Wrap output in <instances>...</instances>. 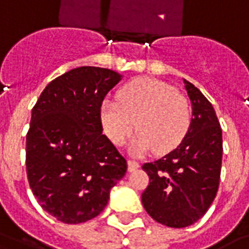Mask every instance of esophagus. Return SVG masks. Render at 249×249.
Instances as JSON below:
<instances>
[{
  "mask_svg": "<svg viewBox=\"0 0 249 249\" xmlns=\"http://www.w3.org/2000/svg\"><path fill=\"white\" fill-rule=\"evenodd\" d=\"M140 168V164L137 161H133V160H128V171L129 172H133L136 169H139Z\"/></svg>",
  "mask_w": 249,
  "mask_h": 249,
  "instance_id": "esophagus-1",
  "label": "esophagus"
}]
</instances>
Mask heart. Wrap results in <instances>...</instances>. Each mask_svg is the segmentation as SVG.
<instances>
[{
  "label": "heart",
  "mask_w": 249,
  "mask_h": 249,
  "mask_svg": "<svg viewBox=\"0 0 249 249\" xmlns=\"http://www.w3.org/2000/svg\"><path fill=\"white\" fill-rule=\"evenodd\" d=\"M104 132L114 145H123L137 126L132 144L135 155L173 151L187 136L191 112L187 100L169 84L137 78L119 92V100H104L100 108Z\"/></svg>",
  "instance_id": "heart-1"
}]
</instances>
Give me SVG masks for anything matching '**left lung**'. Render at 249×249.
Masks as SVG:
<instances>
[{"mask_svg":"<svg viewBox=\"0 0 249 249\" xmlns=\"http://www.w3.org/2000/svg\"><path fill=\"white\" fill-rule=\"evenodd\" d=\"M192 103V120L180 145L161 159L145 162L149 185L141 195L144 208L157 223L184 228L208 211L219 189L223 135L212 104L184 80Z\"/></svg>","mask_w":249,"mask_h":249,"instance_id":"8db88e82","label":"left lung"}]
</instances>
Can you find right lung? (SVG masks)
Here are the masks:
<instances>
[{"label": "right lung", "instance_id": "obj_1", "mask_svg": "<svg viewBox=\"0 0 249 249\" xmlns=\"http://www.w3.org/2000/svg\"><path fill=\"white\" fill-rule=\"evenodd\" d=\"M120 80L110 69L76 68L49 82L32 109L28 181L42 209L65 224L98 216L126 173L100 119L104 98Z\"/></svg>", "mask_w": 249, "mask_h": 249}]
</instances>
